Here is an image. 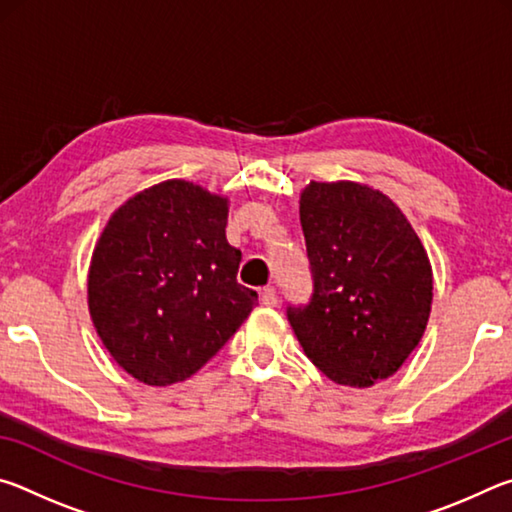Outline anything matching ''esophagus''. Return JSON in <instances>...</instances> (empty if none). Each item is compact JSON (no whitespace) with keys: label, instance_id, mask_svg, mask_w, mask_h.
I'll use <instances>...</instances> for the list:
<instances>
[{"label":"esophagus","instance_id":"obj_1","mask_svg":"<svg viewBox=\"0 0 512 512\" xmlns=\"http://www.w3.org/2000/svg\"><path fill=\"white\" fill-rule=\"evenodd\" d=\"M259 300H262L264 307H275L277 305V291L273 287H266L259 293Z\"/></svg>","mask_w":512,"mask_h":512}]
</instances>
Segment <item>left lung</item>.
Masks as SVG:
<instances>
[{
	"instance_id": "1",
	"label": "left lung",
	"mask_w": 512,
	"mask_h": 512,
	"mask_svg": "<svg viewBox=\"0 0 512 512\" xmlns=\"http://www.w3.org/2000/svg\"><path fill=\"white\" fill-rule=\"evenodd\" d=\"M311 296L287 305L307 357L343 386L391 377L420 343L431 266L391 198L357 183H311L300 198Z\"/></svg>"
}]
</instances>
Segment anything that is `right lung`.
<instances>
[{
    "label": "right lung",
    "mask_w": 512,
    "mask_h": 512,
    "mask_svg": "<svg viewBox=\"0 0 512 512\" xmlns=\"http://www.w3.org/2000/svg\"><path fill=\"white\" fill-rule=\"evenodd\" d=\"M228 201L185 180L144 189L112 214L92 255L88 300L103 345L149 386L185 381L257 305L225 239Z\"/></svg>",
    "instance_id": "add662e5"
}]
</instances>
